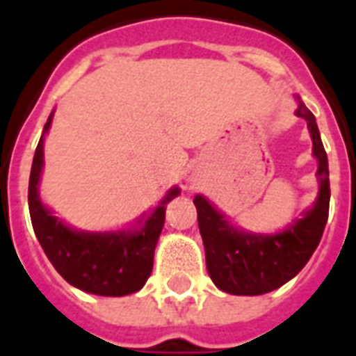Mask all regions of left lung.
Returning <instances> with one entry per match:
<instances>
[{
	"label": "left lung",
	"instance_id": "obj_1",
	"mask_svg": "<svg viewBox=\"0 0 356 356\" xmlns=\"http://www.w3.org/2000/svg\"><path fill=\"white\" fill-rule=\"evenodd\" d=\"M307 120L312 151L318 159L320 194L314 207L277 234L238 231L203 195H195L197 223L205 245L209 275L220 290L233 296H260L282 286L296 277L318 248L329 218V162L321 144L314 114L299 99L296 111Z\"/></svg>",
	"mask_w": 356,
	"mask_h": 356
}]
</instances>
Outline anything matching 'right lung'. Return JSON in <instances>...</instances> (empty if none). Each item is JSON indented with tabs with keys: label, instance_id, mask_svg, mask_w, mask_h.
Segmentation results:
<instances>
[{
	"label": "right lung",
	"instance_id": "obj_1",
	"mask_svg": "<svg viewBox=\"0 0 356 356\" xmlns=\"http://www.w3.org/2000/svg\"><path fill=\"white\" fill-rule=\"evenodd\" d=\"M53 114L44 125V133L36 145L29 177V212L35 234L53 268L83 292L120 298L138 292L153 270L156 240L164 225L168 201L179 194L172 188L155 212L138 231L118 233H83L64 225L38 195L42 166H44V134L51 125Z\"/></svg>",
	"mask_w": 356,
	"mask_h": 356
}]
</instances>
